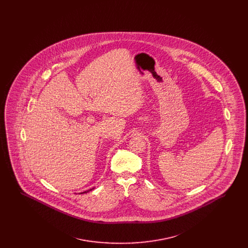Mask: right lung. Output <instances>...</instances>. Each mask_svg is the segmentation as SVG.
Here are the masks:
<instances>
[{"label":"right lung","mask_w":248,"mask_h":248,"mask_svg":"<svg viewBox=\"0 0 248 248\" xmlns=\"http://www.w3.org/2000/svg\"><path fill=\"white\" fill-rule=\"evenodd\" d=\"M94 188H93V189H88V190H86V191H83V192H81V193H87V192H88V191H90V190H92V189H94Z\"/></svg>","instance_id":"right-lung-1"}]
</instances>
